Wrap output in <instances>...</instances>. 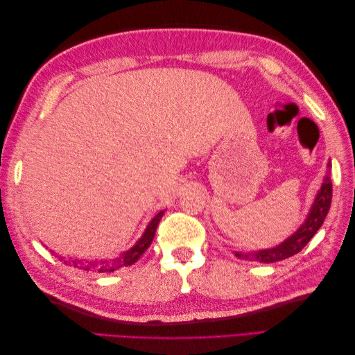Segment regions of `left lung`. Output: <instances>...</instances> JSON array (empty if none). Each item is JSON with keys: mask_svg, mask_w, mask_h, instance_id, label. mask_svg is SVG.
<instances>
[{"mask_svg": "<svg viewBox=\"0 0 355 355\" xmlns=\"http://www.w3.org/2000/svg\"><path fill=\"white\" fill-rule=\"evenodd\" d=\"M327 167H329L327 175L323 180V184H321V188L313 202V206H311L308 216L295 234L290 235V237L287 240H284L282 244H278L277 247H272V249L257 250V252H250V253L235 252V256L240 257V259H245V261L272 263V262L287 259V257L293 256L302 250L304 247L309 243V240L314 237L315 232L321 228V225H323L327 213H329V209H330V202H331L330 167H331V164L329 163Z\"/></svg>", "mask_w": 355, "mask_h": 355, "instance_id": "8db88e82", "label": "left lung"}]
</instances>
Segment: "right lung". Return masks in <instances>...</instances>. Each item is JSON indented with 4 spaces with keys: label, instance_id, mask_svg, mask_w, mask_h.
Returning <instances> with one entry per match:
<instances>
[{
    "label": "right lung",
    "instance_id": "obj_1",
    "mask_svg": "<svg viewBox=\"0 0 355 355\" xmlns=\"http://www.w3.org/2000/svg\"><path fill=\"white\" fill-rule=\"evenodd\" d=\"M164 210H161L158 214L153 218V220L148 223V227L144 232V235L141 239L136 241V244L132 247L130 250L124 252L123 254H120L115 259L111 261H94V262H89V261H80V259H68L65 261L67 265L73 266V268H80V270L84 271H93V272H114L116 270H120V268L124 266H130L133 265L139 257H141L149 245H151L153 240H154V235H155V230L158 227V223L163 218ZM63 259V257H60Z\"/></svg>",
    "mask_w": 355,
    "mask_h": 355
}]
</instances>
